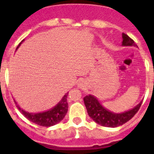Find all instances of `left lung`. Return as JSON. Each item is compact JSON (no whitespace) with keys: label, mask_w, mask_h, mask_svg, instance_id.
I'll use <instances>...</instances> for the list:
<instances>
[{"label":"left lung","mask_w":154,"mask_h":154,"mask_svg":"<svg viewBox=\"0 0 154 154\" xmlns=\"http://www.w3.org/2000/svg\"><path fill=\"white\" fill-rule=\"evenodd\" d=\"M122 39L123 46H137L134 41L125 33H122ZM84 103L88 114L96 123L102 126L115 128L129 122L139 110L142 101L132 109L120 113L113 112L107 109L101 105L96 97L91 94L85 97Z\"/></svg>","instance_id":"1"}]
</instances>
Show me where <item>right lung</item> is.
<instances>
[{
  "label": "right lung",
  "instance_id": "1",
  "mask_svg": "<svg viewBox=\"0 0 154 154\" xmlns=\"http://www.w3.org/2000/svg\"><path fill=\"white\" fill-rule=\"evenodd\" d=\"M24 42L23 40L22 42H20L19 45L17 47V49L19 48L20 44ZM16 49V50H17ZM69 92L63 96L57 105L53 107L50 109L47 110V111H44V112H26L25 110L21 109L17 105V101L14 100L17 107L18 108V109L20 110V112L27 118L29 121L32 122V123L41 125V126H45V127H49L53 126L54 125L57 124L60 121H62L63 118L65 117V116L67 113L68 111V102H67V97Z\"/></svg>",
  "mask_w": 154,
  "mask_h": 154
}]
</instances>
